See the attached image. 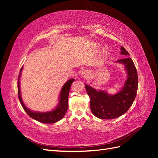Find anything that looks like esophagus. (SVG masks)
<instances>
[{"label": "esophagus", "mask_w": 158, "mask_h": 158, "mask_svg": "<svg viewBox=\"0 0 158 158\" xmlns=\"http://www.w3.org/2000/svg\"><path fill=\"white\" fill-rule=\"evenodd\" d=\"M81 76H82V77H83L84 78H88L89 74L88 73V71L85 70V71L82 72V74H81Z\"/></svg>", "instance_id": "obj_1"}]
</instances>
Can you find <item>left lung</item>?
<instances>
[{
  "label": "left lung",
  "instance_id": "left-lung-1",
  "mask_svg": "<svg viewBox=\"0 0 158 158\" xmlns=\"http://www.w3.org/2000/svg\"><path fill=\"white\" fill-rule=\"evenodd\" d=\"M121 52L125 57L117 60L125 65L128 78L124 88L117 94L109 95L103 91H97L85 84L90 98V108L95 117L101 119L117 118L125 114L133 103L138 89V74L136 66L129 57L128 52L123 46Z\"/></svg>",
  "mask_w": 158,
  "mask_h": 158
}]
</instances>
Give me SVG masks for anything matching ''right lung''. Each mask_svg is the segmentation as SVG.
I'll return each instance as SVG.
<instances>
[{
	"label": "right lung",
	"instance_id": "1",
	"mask_svg": "<svg viewBox=\"0 0 158 158\" xmlns=\"http://www.w3.org/2000/svg\"><path fill=\"white\" fill-rule=\"evenodd\" d=\"M22 67L21 68L20 71H22ZM21 74V72H20ZM20 74L19 75L18 78V98L20 100V103L23 109L25 110V111L27 114L32 118L35 120L44 123H54L60 120L64 116V114L67 111L69 107V94L70 92V88L71 84L74 82V79H70L67 82H66L64 85L63 88L61 89L60 94V101L58 107L55 110L50 112L47 113H37L31 111V110L27 109L24 104H23L20 95Z\"/></svg>",
	"mask_w": 158,
	"mask_h": 158
}]
</instances>
